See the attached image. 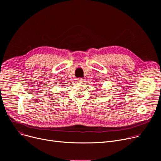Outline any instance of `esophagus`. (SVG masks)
I'll list each match as a JSON object with an SVG mask.
<instances>
[{
  "mask_svg": "<svg viewBox=\"0 0 161 161\" xmlns=\"http://www.w3.org/2000/svg\"><path fill=\"white\" fill-rule=\"evenodd\" d=\"M77 81L79 82V83H83V79L81 78H79L77 79Z\"/></svg>",
  "mask_w": 161,
  "mask_h": 161,
  "instance_id": "esophagus-1",
  "label": "esophagus"
}]
</instances>
